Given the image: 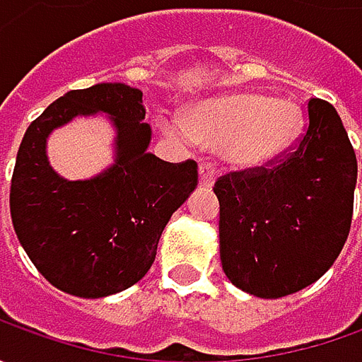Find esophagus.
<instances>
[{
  "mask_svg": "<svg viewBox=\"0 0 362 362\" xmlns=\"http://www.w3.org/2000/svg\"><path fill=\"white\" fill-rule=\"evenodd\" d=\"M216 177L217 171L209 165V163H202V165H199V181H202V185L211 187V185L216 183Z\"/></svg>",
  "mask_w": 362,
  "mask_h": 362,
  "instance_id": "34e87169",
  "label": "esophagus"
}]
</instances>
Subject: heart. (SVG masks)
I'll return each instance as SVG.
<instances>
[{"label": "heart", "mask_w": 362, "mask_h": 362, "mask_svg": "<svg viewBox=\"0 0 362 362\" xmlns=\"http://www.w3.org/2000/svg\"><path fill=\"white\" fill-rule=\"evenodd\" d=\"M298 129V106L257 92L214 96L195 106L189 120H163L167 134L187 145L221 148L226 160L240 169H254L282 155Z\"/></svg>", "instance_id": "1"}]
</instances>
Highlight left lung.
I'll list each match as a JSON object with an SVG mask.
<instances>
[{"label":"left lung","instance_id":"obj_1","mask_svg":"<svg viewBox=\"0 0 362 362\" xmlns=\"http://www.w3.org/2000/svg\"><path fill=\"white\" fill-rule=\"evenodd\" d=\"M355 185V148L339 112L310 98L298 145L270 167L216 181L219 256L231 284L282 298L316 282L349 238Z\"/></svg>","mask_w":362,"mask_h":362}]
</instances>
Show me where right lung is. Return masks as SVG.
<instances>
[{
  "label": "right lung",
  "mask_w": 362,
  "mask_h": 362,
  "mask_svg": "<svg viewBox=\"0 0 362 362\" xmlns=\"http://www.w3.org/2000/svg\"><path fill=\"white\" fill-rule=\"evenodd\" d=\"M105 112L117 129L115 163L68 182L49 167V132L74 116ZM143 92L122 82L70 90L23 134L11 177L13 230L37 272L66 294L103 298L136 284L157 256L167 221L197 187V163L148 153Z\"/></svg>",
  "instance_id": "add662e5"
}]
</instances>
